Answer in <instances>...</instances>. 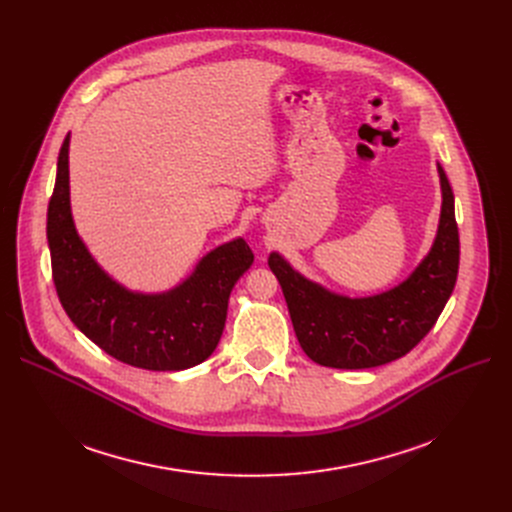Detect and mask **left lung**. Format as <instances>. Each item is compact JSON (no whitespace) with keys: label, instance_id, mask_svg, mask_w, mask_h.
Segmentation results:
<instances>
[{"label":"left lung","instance_id":"1","mask_svg":"<svg viewBox=\"0 0 512 512\" xmlns=\"http://www.w3.org/2000/svg\"><path fill=\"white\" fill-rule=\"evenodd\" d=\"M442 215L432 251L409 280L369 299H346L305 280L276 253L270 255L294 334L305 355L334 369H367L405 357L434 328L459 274V226L444 170Z\"/></svg>","mask_w":512,"mask_h":512}]
</instances>
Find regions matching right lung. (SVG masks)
Segmentation results:
<instances>
[{"label":"right lung","instance_id":"obj_1","mask_svg":"<svg viewBox=\"0 0 512 512\" xmlns=\"http://www.w3.org/2000/svg\"><path fill=\"white\" fill-rule=\"evenodd\" d=\"M51 278L72 324L114 359L151 371L203 363L218 346L236 280L253 263L242 238L211 251L178 288L145 297L107 278L80 242L68 195V137L47 207Z\"/></svg>","mask_w":512,"mask_h":512}]
</instances>
